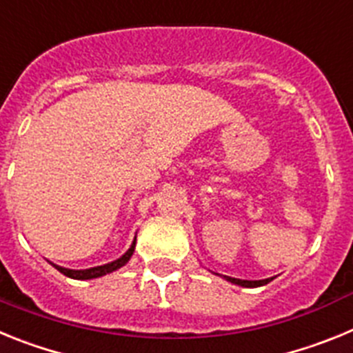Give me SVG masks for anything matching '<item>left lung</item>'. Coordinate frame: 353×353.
<instances>
[{"mask_svg": "<svg viewBox=\"0 0 353 353\" xmlns=\"http://www.w3.org/2000/svg\"><path fill=\"white\" fill-rule=\"evenodd\" d=\"M226 277V281L233 283V285L239 286H245V288H256V286H263L270 281V279H260V281H245V279H236V277Z\"/></svg>", "mask_w": 353, "mask_h": 353, "instance_id": "left-lung-1", "label": "left lung"}]
</instances>
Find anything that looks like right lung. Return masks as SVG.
Wrapping results in <instances>:
<instances>
[{"instance_id": "right-lung-1", "label": "right lung", "mask_w": 353, "mask_h": 353, "mask_svg": "<svg viewBox=\"0 0 353 353\" xmlns=\"http://www.w3.org/2000/svg\"><path fill=\"white\" fill-rule=\"evenodd\" d=\"M134 248H136V239H134L132 245L129 248V251L123 254V256H120L118 260L111 261V263H105V265H101V267H92V269H84V270H72V269H65V267H60V265H54L51 263L54 269L60 270L63 276L67 277H72V279H95V277H101V276H105V274L109 272H114V270H118L120 267H123V265L127 263V261L130 260V256H132L134 252Z\"/></svg>"}]
</instances>
